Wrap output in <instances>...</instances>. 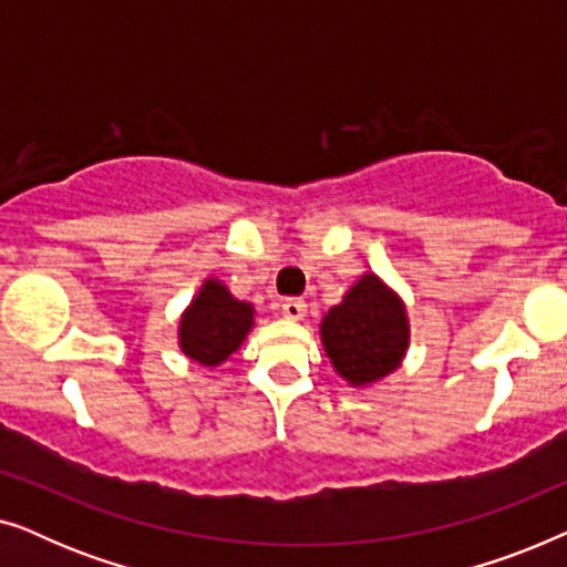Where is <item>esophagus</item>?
<instances>
[{"label":"esophagus","mask_w":567,"mask_h":567,"mask_svg":"<svg viewBox=\"0 0 567 567\" xmlns=\"http://www.w3.org/2000/svg\"><path fill=\"white\" fill-rule=\"evenodd\" d=\"M281 309H284L286 320H301V317L307 315V305H305V301H301V299H297V297L284 299Z\"/></svg>","instance_id":"esophagus-1"}]
</instances>
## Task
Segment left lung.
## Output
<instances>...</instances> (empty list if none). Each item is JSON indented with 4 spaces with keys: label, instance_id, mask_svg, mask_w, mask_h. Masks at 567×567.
I'll use <instances>...</instances> for the list:
<instances>
[{
    "label": "left lung",
    "instance_id": "8db88e82",
    "mask_svg": "<svg viewBox=\"0 0 567 567\" xmlns=\"http://www.w3.org/2000/svg\"><path fill=\"white\" fill-rule=\"evenodd\" d=\"M408 317L398 293L367 274L322 320V343L332 367L363 386L400 367L408 348Z\"/></svg>",
    "mask_w": 567,
    "mask_h": 567
}]
</instances>
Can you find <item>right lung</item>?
I'll list each match as a JSON object with an SVG mask.
<instances>
[{
    "mask_svg": "<svg viewBox=\"0 0 567 567\" xmlns=\"http://www.w3.org/2000/svg\"><path fill=\"white\" fill-rule=\"evenodd\" d=\"M252 328V307L219 281H206L181 320V348L188 359L216 367L227 361Z\"/></svg>",
    "mask_w": 567,
    "mask_h": 567,
    "instance_id": "right-lung-1",
    "label": "right lung"
}]
</instances>
